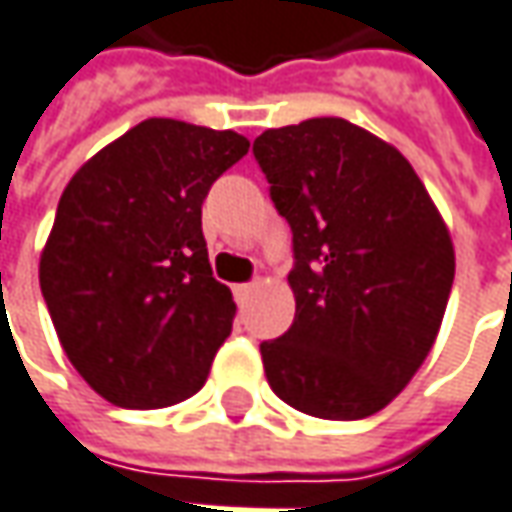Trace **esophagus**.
Wrapping results in <instances>:
<instances>
[{
	"instance_id": "34e87169",
	"label": "esophagus",
	"mask_w": 512,
	"mask_h": 512,
	"mask_svg": "<svg viewBox=\"0 0 512 512\" xmlns=\"http://www.w3.org/2000/svg\"><path fill=\"white\" fill-rule=\"evenodd\" d=\"M252 286H255V283H238V286H235V297H238V303L240 300H246V294L252 291Z\"/></svg>"
}]
</instances>
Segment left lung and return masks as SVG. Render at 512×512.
Listing matches in <instances>:
<instances>
[{"mask_svg":"<svg viewBox=\"0 0 512 512\" xmlns=\"http://www.w3.org/2000/svg\"><path fill=\"white\" fill-rule=\"evenodd\" d=\"M291 226L294 323L260 343L272 391L317 419H365L411 382L439 334L453 243L405 155L345 118L255 138Z\"/></svg>","mask_w":512,"mask_h":512,"instance_id":"8db88e82","label":"left lung"}]
</instances>
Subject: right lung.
Masks as SVG:
<instances>
[{
	"instance_id": "obj_1",
	"label": "right lung",
	"mask_w": 512,
	"mask_h": 512,
	"mask_svg": "<svg viewBox=\"0 0 512 512\" xmlns=\"http://www.w3.org/2000/svg\"><path fill=\"white\" fill-rule=\"evenodd\" d=\"M249 152L232 130L147 118L70 178L39 283L67 360L118 408L198 394L232 334V291L212 277L201 206Z\"/></svg>"
}]
</instances>
